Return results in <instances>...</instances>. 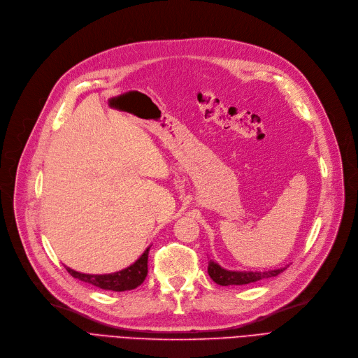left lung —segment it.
<instances>
[{"label":"left lung","mask_w":358,"mask_h":358,"mask_svg":"<svg viewBox=\"0 0 358 358\" xmlns=\"http://www.w3.org/2000/svg\"><path fill=\"white\" fill-rule=\"evenodd\" d=\"M286 267L283 268H277L271 271H231V270H224L222 268L217 262L209 261V267L208 273L210 278L215 281L216 285L220 286H242V285H250L255 283L258 280H264L270 277H275L280 273H283Z\"/></svg>","instance_id":"1"}]
</instances>
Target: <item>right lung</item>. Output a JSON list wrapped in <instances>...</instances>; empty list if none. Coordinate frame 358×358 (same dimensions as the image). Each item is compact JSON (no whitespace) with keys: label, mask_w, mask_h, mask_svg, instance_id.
Returning <instances> with one entry per match:
<instances>
[{"label":"right lung","mask_w":358,"mask_h":358,"mask_svg":"<svg viewBox=\"0 0 358 358\" xmlns=\"http://www.w3.org/2000/svg\"><path fill=\"white\" fill-rule=\"evenodd\" d=\"M148 254L149 248H146V251L130 267L111 274H84L69 267L65 268L72 277L85 281V283H90L96 287H100L103 290L124 292L136 289L143 283V280L148 275Z\"/></svg>","instance_id":"add662e5"}]
</instances>
